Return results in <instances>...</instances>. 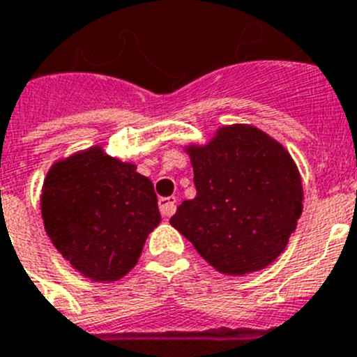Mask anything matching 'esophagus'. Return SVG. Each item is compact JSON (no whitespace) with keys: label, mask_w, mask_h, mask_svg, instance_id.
Here are the masks:
<instances>
[{"label":"esophagus","mask_w":357,"mask_h":357,"mask_svg":"<svg viewBox=\"0 0 357 357\" xmlns=\"http://www.w3.org/2000/svg\"><path fill=\"white\" fill-rule=\"evenodd\" d=\"M158 208H160V213L162 216H172L176 209V199L175 197H167V199L158 200Z\"/></svg>","instance_id":"esophagus-1"}]
</instances>
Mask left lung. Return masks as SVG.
<instances>
[{"mask_svg":"<svg viewBox=\"0 0 357 357\" xmlns=\"http://www.w3.org/2000/svg\"><path fill=\"white\" fill-rule=\"evenodd\" d=\"M197 197L169 224L224 274L260 271L296 229L303 188L287 149L249 124L220 128L206 146H188Z\"/></svg>","mask_w":357,"mask_h":357,"instance_id":"8db88e82","label":"left lung"}]
</instances>
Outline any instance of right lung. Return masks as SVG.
<instances>
[{
	"mask_svg": "<svg viewBox=\"0 0 357 357\" xmlns=\"http://www.w3.org/2000/svg\"><path fill=\"white\" fill-rule=\"evenodd\" d=\"M41 215L54 248L96 282L133 269L148 234L160 222L157 195L135 164L88 148L50 167Z\"/></svg>",
	"mask_w": 357,
	"mask_h": 357,
	"instance_id": "right-lung-1",
	"label": "right lung"
}]
</instances>
